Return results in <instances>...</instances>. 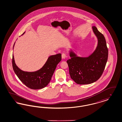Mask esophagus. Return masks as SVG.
Masks as SVG:
<instances>
[{"instance_id":"obj_1","label":"esophagus","mask_w":122,"mask_h":122,"mask_svg":"<svg viewBox=\"0 0 122 122\" xmlns=\"http://www.w3.org/2000/svg\"><path fill=\"white\" fill-rule=\"evenodd\" d=\"M66 57V55L65 53H63L62 55V59H65Z\"/></svg>"}]
</instances>
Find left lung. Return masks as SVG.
<instances>
[{
    "label": "left lung",
    "mask_w": 122,
    "mask_h": 122,
    "mask_svg": "<svg viewBox=\"0 0 122 122\" xmlns=\"http://www.w3.org/2000/svg\"><path fill=\"white\" fill-rule=\"evenodd\" d=\"M93 31L98 39L96 50L88 57H77L72 51L67 63L71 78L76 83H92L98 80L105 70L108 57V49L104 35L95 26Z\"/></svg>",
    "instance_id": "1"
}]
</instances>
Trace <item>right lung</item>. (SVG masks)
<instances>
[{"mask_svg": "<svg viewBox=\"0 0 122 122\" xmlns=\"http://www.w3.org/2000/svg\"><path fill=\"white\" fill-rule=\"evenodd\" d=\"M61 54L51 55L49 57L41 68L37 71L27 72L23 71L18 67L15 63L13 55V69L18 78L27 87L34 90L40 89L44 88L49 83L57 65L61 61Z\"/></svg>", "mask_w": 122, "mask_h": 122, "instance_id": "obj_1", "label": "right lung"}]
</instances>
